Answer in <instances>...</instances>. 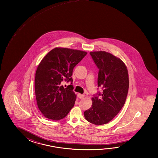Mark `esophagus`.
Returning a JSON list of instances; mask_svg holds the SVG:
<instances>
[{
  "instance_id": "obj_1",
  "label": "esophagus",
  "mask_w": 158,
  "mask_h": 158,
  "mask_svg": "<svg viewBox=\"0 0 158 158\" xmlns=\"http://www.w3.org/2000/svg\"><path fill=\"white\" fill-rule=\"evenodd\" d=\"M77 96L78 98H80V99H82V98H85V95H82V94H78Z\"/></svg>"
}]
</instances>
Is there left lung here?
I'll use <instances>...</instances> for the list:
<instances>
[{
  "instance_id": "left-lung-1",
  "label": "left lung",
  "mask_w": 158,
  "mask_h": 158,
  "mask_svg": "<svg viewBox=\"0 0 158 158\" xmlns=\"http://www.w3.org/2000/svg\"><path fill=\"white\" fill-rule=\"evenodd\" d=\"M90 55L99 69L98 86L103 91L92 98L91 108L84 112L86 120L96 125L109 123L125 103L129 80L127 69L120 58L105 51H94Z\"/></svg>"
}]
</instances>
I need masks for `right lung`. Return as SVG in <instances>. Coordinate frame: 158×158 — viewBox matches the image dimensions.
Returning <instances> with one entry per match:
<instances>
[{
    "mask_svg": "<svg viewBox=\"0 0 158 158\" xmlns=\"http://www.w3.org/2000/svg\"><path fill=\"white\" fill-rule=\"evenodd\" d=\"M87 52L56 47L43 57L35 76V94L38 107L45 118L57 121L65 118L74 106L76 95L73 86L64 88V81H73V69Z\"/></svg>",
    "mask_w": 158,
    "mask_h": 158,
    "instance_id": "1",
    "label": "right lung"
}]
</instances>
